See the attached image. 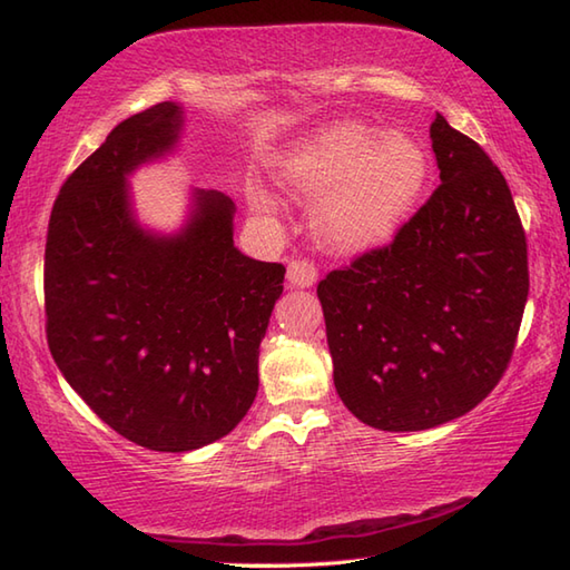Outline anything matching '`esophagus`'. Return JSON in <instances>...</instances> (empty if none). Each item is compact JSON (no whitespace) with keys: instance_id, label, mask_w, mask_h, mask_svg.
<instances>
[{"instance_id":"34e87169","label":"esophagus","mask_w":570,"mask_h":570,"mask_svg":"<svg viewBox=\"0 0 570 570\" xmlns=\"http://www.w3.org/2000/svg\"><path fill=\"white\" fill-rule=\"evenodd\" d=\"M316 264L308 262V258H292L286 268V278L292 286L298 288H306V286H314L316 284Z\"/></svg>"}]
</instances>
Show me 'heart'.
Listing matches in <instances>:
<instances>
[{"instance_id":"obj_1","label":"heart","mask_w":570,"mask_h":570,"mask_svg":"<svg viewBox=\"0 0 570 570\" xmlns=\"http://www.w3.org/2000/svg\"><path fill=\"white\" fill-rule=\"evenodd\" d=\"M429 179L416 139L361 121H341L308 139L284 167V181L318 196L314 232L338 252L368 249L399 229Z\"/></svg>"}]
</instances>
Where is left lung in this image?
Listing matches in <instances>:
<instances>
[{
  "label": "left lung",
  "instance_id": "8db88e82",
  "mask_svg": "<svg viewBox=\"0 0 570 570\" xmlns=\"http://www.w3.org/2000/svg\"><path fill=\"white\" fill-rule=\"evenodd\" d=\"M441 184L391 244L316 286L334 384L366 426L423 431L489 396L529 298V246L501 169L436 114Z\"/></svg>",
  "mask_w": 570,
  "mask_h": 570
}]
</instances>
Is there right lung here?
I'll return each mask as SVG.
<instances>
[{
  "label": "right lung",
  "mask_w": 570,
  "mask_h": 570,
  "mask_svg": "<svg viewBox=\"0 0 570 570\" xmlns=\"http://www.w3.org/2000/svg\"><path fill=\"white\" fill-rule=\"evenodd\" d=\"M179 129L171 101L117 124L61 184L45 249L59 371L119 436L169 453L219 441L252 409L258 344L286 274L236 249L222 191H199L171 239L134 224L124 177L171 149Z\"/></svg>",
  "instance_id": "add662e5"
}]
</instances>
